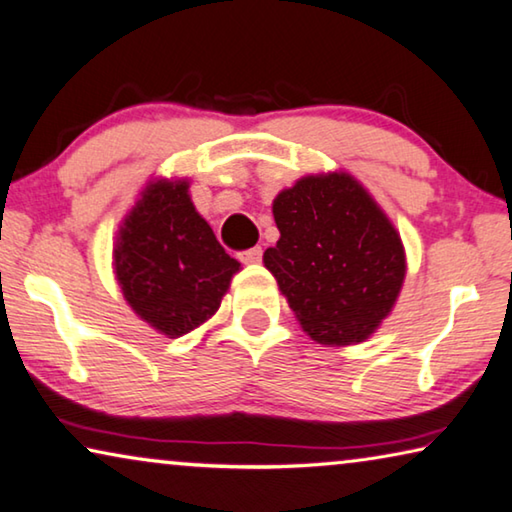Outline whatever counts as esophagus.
Wrapping results in <instances>:
<instances>
[{"mask_svg":"<svg viewBox=\"0 0 512 512\" xmlns=\"http://www.w3.org/2000/svg\"><path fill=\"white\" fill-rule=\"evenodd\" d=\"M239 259L243 264H259L262 262V248L255 246V248H248V250H241Z\"/></svg>","mask_w":512,"mask_h":512,"instance_id":"esophagus-1","label":"esophagus"}]
</instances>
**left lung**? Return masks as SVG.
Masks as SVG:
<instances>
[{
    "mask_svg": "<svg viewBox=\"0 0 512 512\" xmlns=\"http://www.w3.org/2000/svg\"><path fill=\"white\" fill-rule=\"evenodd\" d=\"M280 241L264 253L300 326L319 344H353L380 326L405 278L394 225L346 173L310 175L273 200Z\"/></svg>",
    "mask_w": 512,
    "mask_h": 512,
    "instance_id": "left-lung-1",
    "label": "left lung"
}]
</instances>
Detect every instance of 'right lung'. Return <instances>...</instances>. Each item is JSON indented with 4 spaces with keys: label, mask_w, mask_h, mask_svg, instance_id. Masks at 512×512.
Listing matches in <instances>:
<instances>
[{
    "label": "right lung",
    "mask_w": 512,
    "mask_h": 512,
    "mask_svg": "<svg viewBox=\"0 0 512 512\" xmlns=\"http://www.w3.org/2000/svg\"><path fill=\"white\" fill-rule=\"evenodd\" d=\"M113 259L127 303L168 337L205 323L239 271L193 207L186 182L148 186L120 227Z\"/></svg>",
    "instance_id": "right-lung-1"
}]
</instances>
